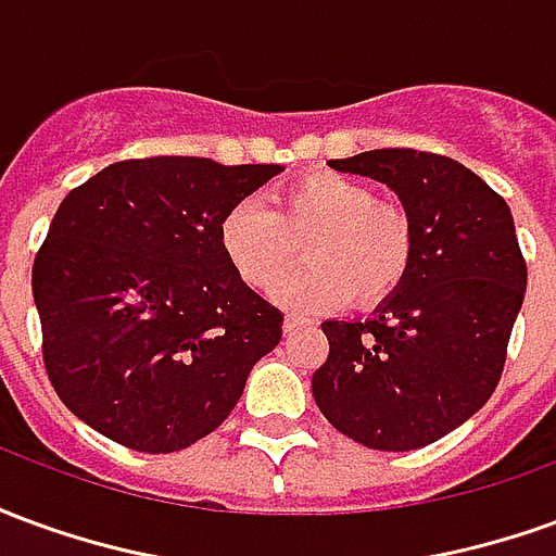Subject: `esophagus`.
Segmentation results:
<instances>
[{
  "instance_id": "obj_1",
  "label": "esophagus",
  "mask_w": 556,
  "mask_h": 556,
  "mask_svg": "<svg viewBox=\"0 0 556 556\" xmlns=\"http://www.w3.org/2000/svg\"><path fill=\"white\" fill-rule=\"evenodd\" d=\"M313 325V318H306V315H286V321H282V330L291 333V330H298V327Z\"/></svg>"
}]
</instances>
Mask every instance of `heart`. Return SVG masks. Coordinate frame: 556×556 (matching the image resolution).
Here are the masks:
<instances>
[{
	"instance_id": "heart-1",
	"label": "heart",
	"mask_w": 556,
	"mask_h": 556,
	"mask_svg": "<svg viewBox=\"0 0 556 556\" xmlns=\"http://www.w3.org/2000/svg\"><path fill=\"white\" fill-rule=\"evenodd\" d=\"M294 240L304 242L311 265L280 280ZM219 247L253 289L278 278L274 301L289 309H327L351 298L357 306H375L408 277L414 226L402 207L378 202L363 181L313 172L282 187L274 207L262 199L229 207L219 223Z\"/></svg>"
}]
</instances>
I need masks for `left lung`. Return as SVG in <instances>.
Wrapping results in <instances>:
<instances>
[{
  "label": "left lung",
  "instance_id": "obj_1",
  "mask_svg": "<svg viewBox=\"0 0 556 556\" xmlns=\"http://www.w3.org/2000/svg\"><path fill=\"white\" fill-rule=\"evenodd\" d=\"M330 169L387 184L414 226L408 277L366 321H325L313 396L351 441L408 453L477 414L501 381L527 289L513 211L458 160L378 148Z\"/></svg>",
  "mask_w": 556,
  "mask_h": 556
}]
</instances>
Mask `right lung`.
Segmentation results:
<instances>
[{
  "label": "right lung",
  "instance_id": "add662e5",
  "mask_svg": "<svg viewBox=\"0 0 556 556\" xmlns=\"http://www.w3.org/2000/svg\"><path fill=\"white\" fill-rule=\"evenodd\" d=\"M274 163L146 157L65 195L35 255L43 366L71 414L137 453H175L238 405L282 313L219 247L226 211Z\"/></svg>",
  "mask_w": 556,
  "mask_h": 556
}]
</instances>
